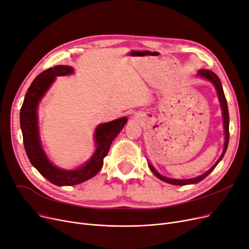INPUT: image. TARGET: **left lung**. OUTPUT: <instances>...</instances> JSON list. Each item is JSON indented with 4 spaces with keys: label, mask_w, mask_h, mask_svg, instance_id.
I'll return each mask as SVG.
<instances>
[{
    "label": "left lung",
    "mask_w": 249,
    "mask_h": 249,
    "mask_svg": "<svg viewBox=\"0 0 249 249\" xmlns=\"http://www.w3.org/2000/svg\"><path fill=\"white\" fill-rule=\"evenodd\" d=\"M197 75H198V76L204 78V79L211 81L214 85L215 89H217L218 96H219V101H220L221 107H222V111H223V121H224V129H225V144H224V149H223V153H222L221 157L217 160V163H215L209 171L203 173L202 175H200L198 177H196V178H192V179H172V178L164 177V176H161L160 173H158L157 170L153 166L147 163L149 169L151 170V172H153L154 174L159 179H160L161 181H164V182L170 183V184H173V185L196 184V183H198L199 181L203 180L215 168V166L219 164V161L223 159V157H224V155L226 153V150H227V147H228V143H229V112H228V105H227V101H226V98H225V93H224V90H223V88H222L221 81H220V79H219V77L217 76V75H215L213 71H210V70H207V69L199 70Z\"/></svg>",
    "instance_id": "8db88e82"
}]
</instances>
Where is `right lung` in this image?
I'll return each mask as SVG.
<instances>
[{
    "instance_id": "add662e5",
    "label": "right lung",
    "mask_w": 249,
    "mask_h": 249,
    "mask_svg": "<svg viewBox=\"0 0 249 249\" xmlns=\"http://www.w3.org/2000/svg\"><path fill=\"white\" fill-rule=\"evenodd\" d=\"M73 72L72 67L63 65H58L41 72L29 86L20 110V126L23 135V144L30 163L46 179L58 186L76 185L98 174L104 165L105 157L109 153L111 143L127 122V118L123 117L96 127L94 133L96 149L88 163L82 167L76 170H64L53 166L40 143L37 106L57 76H65Z\"/></svg>"
}]
</instances>
